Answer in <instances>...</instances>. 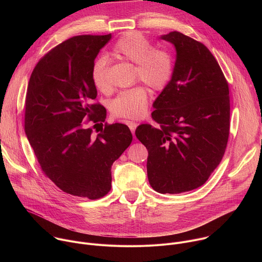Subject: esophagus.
Listing matches in <instances>:
<instances>
[{
    "mask_svg": "<svg viewBox=\"0 0 262 262\" xmlns=\"http://www.w3.org/2000/svg\"><path fill=\"white\" fill-rule=\"evenodd\" d=\"M126 123H127L128 127L130 128L132 133L135 135V130H136V128H137V126H138V123H137V122H134V121H127Z\"/></svg>",
    "mask_w": 262,
    "mask_h": 262,
    "instance_id": "obj_1",
    "label": "esophagus"
}]
</instances>
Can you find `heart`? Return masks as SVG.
Here are the masks:
<instances>
[{
	"mask_svg": "<svg viewBox=\"0 0 262 262\" xmlns=\"http://www.w3.org/2000/svg\"><path fill=\"white\" fill-rule=\"evenodd\" d=\"M112 53L122 60L136 64V79L142 81L154 91H161L169 84L173 73L170 54L154 48L148 38L139 32H127L116 41ZM93 85L101 92H107L111 84L107 78V62L97 59L92 67ZM148 94L143 86L121 91L111 102V112L119 118H139L147 106Z\"/></svg>",
	"mask_w": 262,
	"mask_h": 262,
	"instance_id": "heart-1",
	"label": "heart"
}]
</instances>
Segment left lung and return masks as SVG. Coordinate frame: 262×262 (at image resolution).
Here are the masks:
<instances>
[{
	"label": "left lung",
	"instance_id": "obj_1",
	"mask_svg": "<svg viewBox=\"0 0 262 262\" xmlns=\"http://www.w3.org/2000/svg\"><path fill=\"white\" fill-rule=\"evenodd\" d=\"M162 39L174 45L172 78L154 102L152 119L136 137L148 150L147 175L161 194L195 190L223 159L229 137L230 98L225 76L201 42L173 31Z\"/></svg>",
	"mask_w": 262,
	"mask_h": 262
}]
</instances>
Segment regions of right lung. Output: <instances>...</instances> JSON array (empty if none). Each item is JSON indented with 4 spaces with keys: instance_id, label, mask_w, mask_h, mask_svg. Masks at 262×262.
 <instances>
[{
    "instance_id": "right-lung-1",
    "label": "right lung",
    "mask_w": 262,
    "mask_h": 262,
    "mask_svg": "<svg viewBox=\"0 0 262 262\" xmlns=\"http://www.w3.org/2000/svg\"><path fill=\"white\" fill-rule=\"evenodd\" d=\"M111 38L73 36L52 49L36 64L25 101V132L45 175L64 193L91 200L111 191L112 165L133 140L125 124L103 127L106 111L91 78Z\"/></svg>"
}]
</instances>
